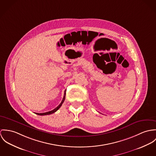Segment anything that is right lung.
<instances>
[{"label": "right lung", "mask_w": 156, "mask_h": 156, "mask_svg": "<svg viewBox=\"0 0 156 156\" xmlns=\"http://www.w3.org/2000/svg\"><path fill=\"white\" fill-rule=\"evenodd\" d=\"M66 90H65V93H64V96H63V99H62V102H61V103L60 104V105L57 106V107H56L54 109H53L52 111H49V112H44V113H35L36 114H37V115H49V114H51L52 113H54L55 112H56L60 108V106H62V104L64 102V101H65V96H66Z\"/></svg>", "instance_id": "1"}]
</instances>
